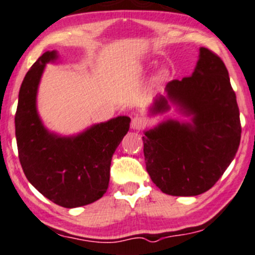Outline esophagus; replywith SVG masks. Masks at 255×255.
<instances>
[{"label":"esophagus","instance_id":"obj_1","mask_svg":"<svg viewBox=\"0 0 255 255\" xmlns=\"http://www.w3.org/2000/svg\"><path fill=\"white\" fill-rule=\"evenodd\" d=\"M144 125H146V119H144L143 117H135L132 119V122H131V128H133V130L136 131H139L142 130V128H144Z\"/></svg>","mask_w":255,"mask_h":255}]
</instances>
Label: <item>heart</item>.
<instances>
[{
    "label": "heart",
    "instance_id": "heart-1",
    "mask_svg": "<svg viewBox=\"0 0 255 255\" xmlns=\"http://www.w3.org/2000/svg\"><path fill=\"white\" fill-rule=\"evenodd\" d=\"M166 78V73L165 72H160L159 74H158V79L159 80H163V79Z\"/></svg>",
    "mask_w": 255,
    "mask_h": 255
}]
</instances>
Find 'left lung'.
<instances>
[{
  "label": "left lung",
  "mask_w": 255,
  "mask_h": 255,
  "mask_svg": "<svg viewBox=\"0 0 255 255\" xmlns=\"http://www.w3.org/2000/svg\"><path fill=\"white\" fill-rule=\"evenodd\" d=\"M165 92L155 98L150 114L168 112L172 103L191 122L168 119L144 131L146 169L163 193L198 196L215 185L237 153L236 94L224 62L204 47L192 75L168 83Z\"/></svg>",
  "instance_id": "left-lung-1"
}]
</instances>
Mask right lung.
Returning a JSON list of instances; mask_svg holds the SVG:
<instances>
[{"label": "right lung", "instance_id": "1", "mask_svg": "<svg viewBox=\"0 0 255 255\" xmlns=\"http://www.w3.org/2000/svg\"><path fill=\"white\" fill-rule=\"evenodd\" d=\"M57 58L56 51L45 52L26 73L19 90L15 137L29 182L53 203L76 208L94 203L107 192L112 157L131 119L113 118L74 136L48 131L37 113L36 97L46 64Z\"/></svg>", "mask_w": 255, "mask_h": 255}]
</instances>
